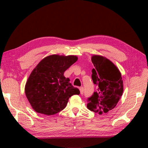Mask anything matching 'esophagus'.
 Listing matches in <instances>:
<instances>
[{
  "label": "esophagus",
  "mask_w": 148,
  "mask_h": 148,
  "mask_svg": "<svg viewBox=\"0 0 148 148\" xmlns=\"http://www.w3.org/2000/svg\"><path fill=\"white\" fill-rule=\"evenodd\" d=\"M79 91H80V93H81V95H83L84 92V89L83 87H79Z\"/></svg>",
  "instance_id": "1"
}]
</instances>
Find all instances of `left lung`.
Listing matches in <instances>:
<instances>
[{"label":"left lung","instance_id":"obj_1","mask_svg":"<svg viewBox=\"0 0 148 148\" xmlns=\"http://www.w3.org/2000/svg\"><path fill=\"white\" fill-rule=\"evenodd\" d=\"M91 61L95 66L92 70V79L97 89L87 98V107L95 113L106 114L116 106L122 96L121 75L117 67L105 57L94 56Z\"/></svg>","mask_w":148,"mask_h":148}]
</instances>
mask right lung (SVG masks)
Masks as SVG:
<instances>
[{"label":"right lung","mask_w":148,"mask_h":148,"mask_svg":"<svg viewBox=\"0 0 148 148\" xmlns=\"http://www.w3.org/2000/svg\"><path fill=\"white\" fill-rule=\"evenodd\" d=\"M77 60L74 56L52 55L42 59L32 71L25 91L36 112L47 116L56 114L66 107L70 97L79 94V89L63 75Z\"/></svg>","instance_id":"1"}]
</instances>
